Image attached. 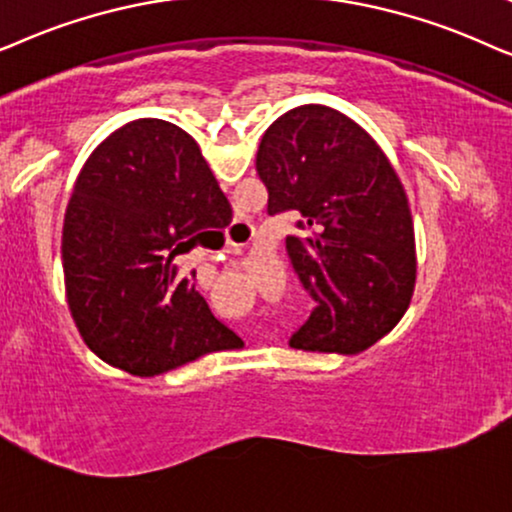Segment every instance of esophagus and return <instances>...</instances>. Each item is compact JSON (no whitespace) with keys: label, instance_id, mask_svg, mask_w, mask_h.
Wrapping results in <instances>:
<instances>
[{"label":"esophagus","instance_id":"obj_1","mask_svg":"<svg viewBox=\"0 0 512 512\" xmlns=\"http://www.w3.org/2000/svg\"><path fill=\"white\" fill-rule=\"evenodd\" d=\"M224 252H227V255H236V252H241V248H238V245H229Z\"/></svg>","mask_w":512,"mask_h":512}]
</instances>
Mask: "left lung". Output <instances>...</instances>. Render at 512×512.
Returning <instances> with one entry per match:
<instances>
[{
	"instance_id": "8db88e82",
	"label": "left lung",
	"mask_w": 512,
	"mask_h": 512,
	"mask_svg": "<svg viewBox=\"0 0 512 512\" xmlns=\"http://www.w3.org/2000/svg\"><path fill=\"white\" fill-rule=\"evenodd\" d=\"M269 215L292 213L290 264L313 302L290 346L360 353L393 330L417 281L412 213L381 147L337 109L302 105L262 135Z\"/></svg>"
}]
</instances>
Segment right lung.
<instances>
[{"label":"right lung","instance_id":"obj_1","mask_svg":"<svg viewBox=\"0 0 512 512\" xmlns=\"http://www.w3.org/2000/svg\"><path fill=\"white\" fill-rule=\"evenodd\" d=\"M224 217L227 196L175 124L131 121L95 147L67 203L63 269L74 323L105 363L154 377L241 342L175 260Z\"/></svg>","mask_w":512,"mask_h":512}]
</instances>
